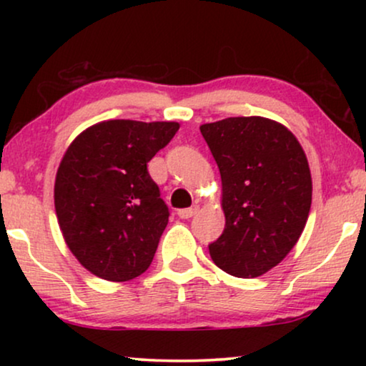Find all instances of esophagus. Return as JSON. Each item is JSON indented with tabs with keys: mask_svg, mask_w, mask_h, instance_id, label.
I'll list each match as a JSON object with an SVG mask.
<instances>
[{
	"mask_svg": "<svg viewBox=\"0 0 366 366\" xmlns=\"http://www.w3.org/2000/svg\"><path fill=\"white\" fill-rule=\"evenodd\" d=\"M198 209H199V207L198 204H193L192 208H184V209H178V217L182 218V219H188V218H192V217H194V214L198 213Z\"/></svg>",
	"mask_w": 366,
	"mask_h": 366,
	"instance_id": "obj_1",
	"label": "esophagus"
}]
</instances>
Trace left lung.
Listing matches in <instances>:
<instances>
[{"label": "left lung", "mask_w": 366, "mask_h": 366, "mask_svg": "<svg viewBox=\"0 0 366 366\" xmlns=\"http://www.w3.org/2000/svg\"><path fill=\"white\" fill-rule=\"evenodd\" d=\"M222 174L224 229L209 244L218 268L257 278L282 263L302 237L312 207V173L297 137L263 117L199 127Z\"/></svg>", "instance_id": "1"}]
</instances>
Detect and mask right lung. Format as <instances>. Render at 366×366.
<instances>
[{
	"instance_id": "add662e5",
	"label": "right lung",
	"mask_w": 366,
	"mask_h": 366,
	"mask_svg": "<svg viewBox=\"0 0 366 366\" xmlns=\"http://www.w3.org/2000/svg\"><path fill=\"white\" fill-rule=\"evenodd\" d=\"M178 128L108 119L79 133L63 154L54 209L69 252L89 273L128 282L152 264L169 212L147 164Z\"/></svg>"
}]
</instances>
